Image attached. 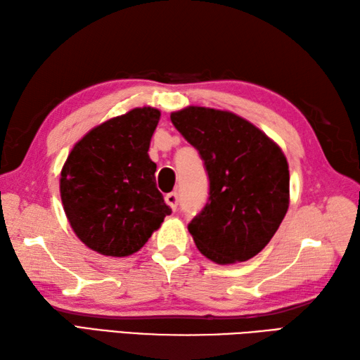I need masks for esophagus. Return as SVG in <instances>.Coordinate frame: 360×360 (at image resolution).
<instances>
[{"instance_id": "esophagus-1", "label": "esophagus", "mask_w": 360, "mask_h": 360, "mask_svg": "<svg viewBox=\"0 0 360 360\" xmlns=\"http://www.w3.org/2000/svg\"><path fill=\"white\" fill-rule=\"evenodd\" d=\"M178 193H174V192H172V193H167L165 195V202L168 204V207H170L172 210H176V207H178Z\"/></svg>"}]
</instances>
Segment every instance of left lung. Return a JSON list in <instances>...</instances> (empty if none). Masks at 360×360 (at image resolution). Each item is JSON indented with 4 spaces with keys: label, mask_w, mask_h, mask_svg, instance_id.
Masks as SVG:
<instances>
[{
    "label": "left lung",
    "mask_w": 360,
    "mask_h": 360,
    "mask_svg": "<svg viewBox=\"0 0 360 360\" xmlns=\"http://www.w3.org/2000/svg\"><path fill=\"white\" fill-rule=\"evenodd\" d=\"M170 119L200 151L209 174V201L188 224L196 248L218 264L248 262L271 241L288 212L286 156L231 111L187 106Z\"/></svg>",
    "instance_id": "8db88e82"
}]
</instances>
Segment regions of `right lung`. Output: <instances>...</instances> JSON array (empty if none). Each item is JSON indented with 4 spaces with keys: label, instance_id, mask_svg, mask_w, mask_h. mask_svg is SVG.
<instances>
[{
    "label": "right lung",
    "instance_id": "add662e5",
    "mask_svg": "<svg viewBox=\"0 0 360 360\" xmlns=\"http://www.w3.org/2000/svg\"><path fill=\"white\" fill-rule=\"evenodd\" d=\"M160 111L134 108L94 127L74 145L60 174L66 218L79 240L106 257H128L172 209L148 156Z\"/></svg>",
    "mask_w": 360,
    "mask_h": 360
}]
</instances>
